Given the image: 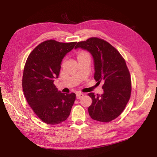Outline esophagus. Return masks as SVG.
<instances>
[{"label": "esophagus", "mask_w": 157, "mask_h": 157, "mask_svg": "<svg viewBox=\"0 0 157 157\" xmlns=\"http://www.w3.org/2000/svg\"><path fill=\"white\" fill-rule=\"evenodd\" d=\"M83 96H84V94H82L81 92H77L76 94V98L78 99L81 98L82 97H83Z\"/></svg>", "instance_id": "1"}]
</instances>
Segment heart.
<instances>
[{
  "label": "heart",
  "instance_id": "b5f03b06",
  "mask_svg": "<svg viewBox=\"0 0 157 157\" xmlns=\"http://www.w3.org/2000/svg\"><path fill=\"white\" fill-rule=\"evenodd\" d=\"M86 55H88L87 52H86L84 51H81L78 54V57H77V58H78V59L80 58V57H82V56H86Z\"/></svg>",
  "mask_w": 157,
  "mask_h": 157
}]
</instances>
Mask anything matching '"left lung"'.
<instances>
[{
  "instance_id": "left-lung-1",
  "label": "left lung",
  "mask_w": 157,
  "mask_h": 157,
  "mask_svg": "<svg viewBox=\"0 0 157 157\" xmlns=\"http://www.w3.org/2000/svg\"><path fill=\"white\" fill-rule=\"evenodd\" d=\"M86 50L92 55L94 65V79L104 82V93L88 95L92 100L88 107L91 118L101 122L116 119L125 109L132 91L130 73L124 59L115 48L104 40L90 38L79 42L75 48Z\"/></svg>"
}]
</instances>
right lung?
Returning <instances> with one entry per match:
<instances>
[{
	"label": "right lung",
	"mask_w": 157,
	"mask_h": 157,
	"mask_svg": "<svg viewBox=\"0 0 157 157\" xmlns=\"http://www.w3.org/2000/svg\"><path fill=\"white\" fill-rule=\"evenodd\" d=\"M76 43L46 40L33 50L26 61L22 79L23 93L35 114L47 124L65 121L75 100V93L58 91L53 82L58 78L63 59Z\"/></svg>",
	"instance_id": "right-lung-1"
}]
</instances>
